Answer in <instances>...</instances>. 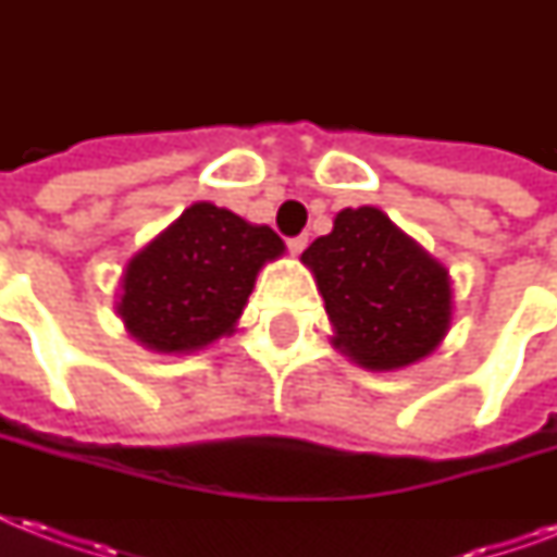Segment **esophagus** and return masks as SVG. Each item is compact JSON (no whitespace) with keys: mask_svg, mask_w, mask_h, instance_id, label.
Here are the masks:
<instances>
[{"mask_svg":"<svg viewBox=\"0 0 557 557\" xmlns=\"http://www.w3.org/2000/svg\"><path fill=\"white\" fill-rule=\"evenodd\" d=\"M306 243H309V236L306 234H300V236H292V239H288V251L295 253H304V248H306Z\"/></svg>","mask_w":557,"mask_h":557,"instance_id":"obj_1","label":"esophagus"}]
</instances>
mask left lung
<instances>
[{
    "label": "left lung",
    "mask_w": 557,
    "mask_h": 557,
    "mask_svg": "<svg viewBox=\"0 0 557 557\" xmlns=\"http://www.w3.org/2000/svg\"><path fill=\"white\" fill-rule=\"evenodd\" d=\"M335 326V347L367 370H396L436 349L450 323L448 271L379 208H347L304 251Z\"/></svg>",
    "instance_id": "1"
}]
</instances>
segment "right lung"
I'll return each mask as SVG.
<instances>
[{
    "label": "right lung",
    "instance_id": "obj_1",
    "mask_svg": "<svg viewBox=\"0 0 557 557\" xmlns=\"http://www.w3.org/2000/svg\"><path fill=\"white\" fill-rule=\"evenodd\" d=\"M283 253L271 227L196 201L126 265L117 314L144 347H208L243 314L257 271Z\"/></svg>",
    "mask_w": 557,
    "mask_h": 557
}]
</instances>
